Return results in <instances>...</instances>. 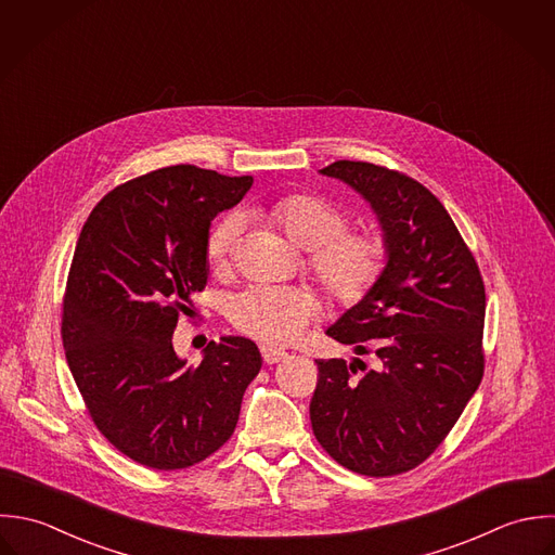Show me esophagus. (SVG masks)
Listing matches in <instances>:
<instances>
[{
	"mask_svg": "<svg viewBox=\"0 0 555 555\" xmlns=\"http://www.w3.org/2000/svg\"><path fill=\"white\" fill-rule=\"evenodd\" d=\"M260 353H262L264 364H278V362H282V360L286 358V351H282V349H273V347H267V345H262V347H260Z\"/></svg>",
	"mask_w": 555,
	"mask_h": 555,
	"instance_id": "obj_1",
	"label": "esophagus"
}]
</instances>
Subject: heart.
Instances as JSON below:
<instances>
[{"label":"heart","mask_w":555,"mask_h":555,"mask_svg":"<svg viewBox=\"0 0 555 555\" xmlns=\"http://www.w3.org/2000/svg\"><path fill=\"white\" fill-rule=\"evenodd\" d=\"M260 215L308 251V269L334 304L353 308L376 286L385 269V243L374 232H347L349 215L338 204L312 193H291L260 208ZM238 236L236 217L217 221L206 241L208 262L217 269L225 267L238 247ZM317 312L319 299L310 291L256 286L234 299L230 321L256 340L288 345Z\"/></svg>","instance_id":"b5f03b06"}]
</instances>
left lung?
<instances>
[{"mask_svg":"<svg viewBox=\"0 0 555 555\" xmlns=\"http://www.w3.org/2000/svg\"><path fill=\"white\" fill-rule=\"evenodd\" d=\"M323 177L360 193L376 215L385 269L369 297L327 336L360 358L317 360L312 430L343 467L396 476L426 461L476 393L485 358V284L443 204L417 181L366 162ZM365 370L356 377L357 366Z\"/></svg>","mask_w":555,"mask_h":555,"instance_id":"obj_1","label":"left lung"}]
</instances>
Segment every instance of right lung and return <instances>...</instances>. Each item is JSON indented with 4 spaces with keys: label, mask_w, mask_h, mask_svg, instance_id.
<instances>
[{
    "label": "right lung",
    "mask_w": 555,
    "mask_h": 555,
    "mask_svg": "<svg viewBox=\"0 0 555 555\" xmlns=\"http://www.w3.org/2000/svg\"><path fill=\"white\" fill-rule=\"evenodd\" d=\"M254 183L170 166L109 191L77 238L62 317L70 374L96 428L153 469H183L234 433L258 347L241 336L208 343L197 366L172 345L179 314L208 278L217 212Z\"/></svg>",
    "instance_id": "add662e5"
}]
</instances>
